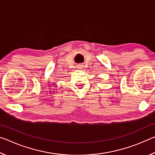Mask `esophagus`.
<instances>
[{"instance_id": "1", "label": "esophagus", "mask_w": 155, "mask_h": 155, "mask_svg": "<svg viewBox=\"0 0 155 155\" xmlns=\"http://www.w3.org/2000/svg\"><path fill=\"white\" fill-rule=\"evenodd\" d=\"M78 68H82V65H78Z\"/></svg>"}]
</instances>
